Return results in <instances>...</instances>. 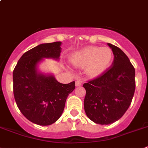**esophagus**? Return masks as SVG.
<instances>
[{
  "label": "esophagus",
  "mask_w": 148,
  "mask_h": 148,
  "mask_svg": "<svg viewBox=\"0 0 148 148\" xmlns=\"http://www.w3.org/2000/svg\"><path fill=\"white\" fill-rule=\"evenodd\" d=\"M81 83H82V81H81V80H77V81H75V86H80L81 85Z\"/></svg>",
  "instance_id": "esophagus-1"
}]
</instances>
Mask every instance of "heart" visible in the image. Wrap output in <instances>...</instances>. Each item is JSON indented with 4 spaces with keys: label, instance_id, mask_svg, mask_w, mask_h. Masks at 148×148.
I'll list each match as a JSON object with an SVG mask.
<instances>
[{
    "label": "heart",
    "instance_id": "1",
    "mask_svg": "<svg viewBox=\"0 0 148 148\" xmlns=\"http://www.w3.org/2000/svg\"><path fill=\"white\" fill-rule=\"evenodd\" d=\"M114 59L113 51L108 47L87 46L72 56L71 62L79 67H85L90 77H97L105 73Z\"/></svg>",
    "mask_w": 148,
    "mask_h": 148
}]
</instances>
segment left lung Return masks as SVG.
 Segmentation results:
<instances>
[{
    "mask_svg": "<svg viewBox=\"0 0 148 148\" xmlns=\"http://www.w3.org/2000/svg\"><path fill=\"white\" fill-rule=\"evenodd\" d=\"M114 53L109 69L102 75L84 84L86 89L84 110L97 124L108 125L123 116L135 92V69L125 53L108 43Z\"/></svg>",
    "mask_w": 148,
    "mask_h": 148,
    "instance_id": "left-lung-1",
    "label": "left lung"
}]
</instances>
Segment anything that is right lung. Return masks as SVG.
Masks as SVG:
<instances>
[{"instance_id": "right-lung-1", "label": "right lung", "mask_w": 148, "mask_h": 148, "mask_svg": "<svg viewBox=\"0 0 148 148\" xmlns=\"http://www.w3.org/2000/svg\"><path fill=\"white\" fill-rule=\"evenodd\" d=\"M62 43L41 44L25 52L13 71V92L17 107L29 121L49 125L62 115L75 81L61 84L52 75L38 74L36 64L42 58L59 59Z\"/></svg>"}]
</instances>
